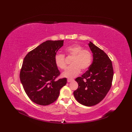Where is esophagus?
<instances>
[{
    "label": "esophagus",
    "mask_w": 132,
    "mask_h": 132,
    "mask_svg": "<svg viewBox=\"0 0 132 132\" xmlns=\"http://www.w3.org/2000/svg\"><path fill=\"white\" fill-rule=\"evenodd\" d=\"M71 81H73V79H67V81L69 82H71Z\"/></svg>",
    "instance_id": "34e87169"
}]
</instances>
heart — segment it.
<instances>
[{
	"label": "heart",
	"mask_w": 132,
	"mask_h": 132,
	"mask_svg": "<svg viewBox=\"0 0 132 132\" xmlns=\"http://www.w3.org/2000/svg\"><path fill=\"white\" fill-rule=\"evenodd\" d=\"M65 54L68 57H73L71 64L62 74L63 77L68 78H72L77 76L80 69L85 71L89 68L92 61V54L90 51L83 49L82 46L79 44L68 46L65 49ZM55 65L61 69L64 70L67 68L66 58L64 54H56L54 57Z\"/></svg>",
	"instance_id": "obj_1"
}]
</instances>
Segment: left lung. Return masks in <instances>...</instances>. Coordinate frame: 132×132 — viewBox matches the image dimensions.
I'll list each match as a JSON object with an SVG mask.
<instances>
[{"mask_svg":"<svg viewBox=\"0 0 132 132\" xmlns=\"http://www.w3.org/2000/svg\"><path fill=\"white\" fill-rule=\"evenodd\" d=\"M89 46L93 53V62L88 70L75 79L78 87L73 94L81 105L93 106L100 102L111 89L113 69L111 59L104 51L91 42Z\"/></svg>","mask_w":132,"mask_h":132,"instance_id":"left-lung-1","label":"left lung"}]
</instances>
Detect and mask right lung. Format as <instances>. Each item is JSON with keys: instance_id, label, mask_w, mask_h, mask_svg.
<instances>
[{"instance_id": "add662e5", "label": "right lung", "mask_w": 132, "mask_h": 132, "mask_svg": "<svg viewBox=\"0 0 132 132\" xmlns=\"http://www.w3.org/2000/svg\"><path fill=\"white\" fill-rule=\"evenodd\" d=\"M63 40L46 41L28 53L23 59L20 79L26 94L37 105L46 106L57 100L67 78L60 75L54 62Z\"/></svg>"}]
</instances>
